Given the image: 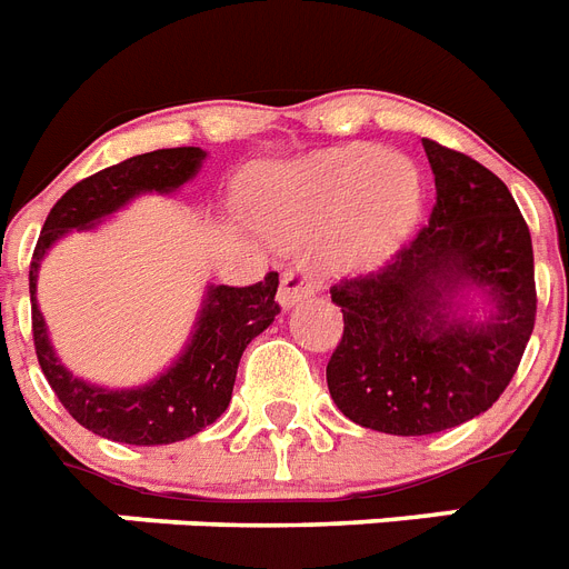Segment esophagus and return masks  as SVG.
Segmentation results:
<instances>
[{
    "instance_id": "1",
    "label": "esophagus",
    "mask_w": 569,
    "mask_h": 569,
    "mask_svg": "<svg viewBox=\"0 0 569 569\" xmlns=\"http://www.w3.org/2000/svg\"><path fill=\"white\" fill-rule=\"evenodd\" d=\"M318 289H321V277H318V271H315L312 266H307V262H295V266H289V269L283 271V277H280L277 300L289 309L295 307V303H300V300L312 298Z\"/></svg>"
}]
</instances>
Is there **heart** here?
<instances>
[{
  "mask_svg": "<svg viewBox=\"0 0 569 569\" xmlns=\"http://www.w3.org/2000/svg\"><path fill=\"white\" fill-rule=\"evenodd\" d=\"M422 181L417 167L370 144H347L260 176V211L280 237L321 228L329 269L358 271L381 262L417 222Z\"/></svg>",
  "mask_w": 569,
  "mask_h": 569,
  "instance_id": "obj_1",
  "label": "heart"
}]
</instances>
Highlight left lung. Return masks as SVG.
Segmentation results:
<instances>
[{
    "mask_svg": "<svg viewBox=\"0 0 569 569\" xmlns=\"http://www.w3.org/2000/svg\"><path fill=\"white\" fill-rule=\"evenodd\" d=\"M437 184L431 219L379 271L329 289L343 332L327 365L329 393L356 425L425 437L498 402L536 327V262L527 219L498 176L422 138ZM460 284H480L499 312L450 318Z\"/></svg>",
    "mask_w": 569,
    "mask_h": 569,
    "instance_id": "obj_1",
    "label": "left lung"
}]
</instances>
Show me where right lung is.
Returning <instances> with one entry per match:
<instances>
[{
	"label": "right lung",
	"instance_id": "1",
	"mask_svg": "<svg viewBox=\"0 0 569 569\" xmlns=\"http://www.w3.org/2000/svg\"><path fill=\"white\" fill-rule=\"evenodd\" d=\"M199 147L152 150L144 156L112 164L60 196L33 248L28 286H31V332L37 361L51 390L71 417L98 437L127 442V446H167L179 442L217 422L231 402L237 367L251 338L274 321L280 312L277 271L254 286H211L202 315L196 323L184 356H179L164 376L136 390H103L74 379L51 350L46 321L37 309V269L51 242L71 228H92L127 204L132 196L159 190L170 193L202 167Z\"/></svg>",
	"mask_w": 569,
	"mask_h": 569
}]
</instances>
